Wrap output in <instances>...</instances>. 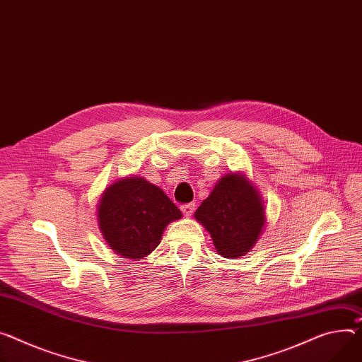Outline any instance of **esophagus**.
Listing matches in <instances>:
<instances>
[{
  "label": "esophagus",
  "mask_w": 362,
  "mask_h": 362,
  "mask_svg": "<svg viewBox=\"0 0 362 362\" xmlns=\"http://www.w3.org/2000/svg\"><path fill=\"white\" fill-rule=\"evenodd\" d=\"M194 210H196V204H194V203H188V204H182V206H181V211H182L184 216H187V217H189V216L194 213Z\"/></svg>",
  "instance_id": "obj_1"
}]
</instances>
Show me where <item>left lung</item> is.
<instances>
[{
  "instance_id": "1",
  "label": "left lung",
  "mask_w": 362,
  "mask_h": 362,
  "mask_svg": "<svg viewBox=\"0 0 362 362\" xmlns=\"http://www.w3.org/2000/svg\"><path fill=\"white\" fill-rule=\"evenodd\" d=\"M194 217L210 233L217 254L230 259L251 251L267 223L261 192L243 173L221 177Z\"/></svg>"
}]
</instances>
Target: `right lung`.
<instances>
[{
  "label": "right lung",
  "mask_w": 362,
  "mask_h": 362,
  "mask_svg": "<svg viewBox=\"0 0 362 362\" xmlns=\"http://www.w3.org/2000/svg\"><path fill=\"white\" fill-rule=\"evenodd\" d=\"M181 210L156 185L130 175L107 187L97 206L98 229L111 251L129 259H144L160 243Z\"/></svg>",
  "instance_id": "right-lung-1"
}]
</instances>
